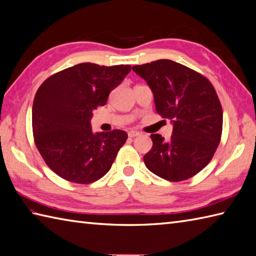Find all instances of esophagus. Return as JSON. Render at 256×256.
<instances>
[{
    "label": "esophagus",
    "mask_w": 256,
    "mask_h": 256,
    "mask_svg": "<svg viewBox=\"0 0 256 256\" xmlns=\"http://www.w3.org/2000/svg\"><path fill=\"white\" fill-rule=\"evenodd\" d=\"M138 135H141V133L138 132V131H130L128 132V136L130 138H136Z\"/></svg>",
    "instance_id": "esophagus-1"
}]
</instances>
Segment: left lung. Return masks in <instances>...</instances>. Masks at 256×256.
<instances>
[{
    "label": "left lung",
    "mask_w": 256,
    "mask_h": 256,
    "mask_svg": "<svg viewBox=\"0 0 256 256\" xmlns=\"http://www.w3.org/2000/svg\"><path fill=\"white\" fill-rule=\"evenodd\" d=\"M132 68L151 88L156 112L173 122L168 141L151 134L153 146L144 155L145 165L170 182L194 176L211 161L222 136V105L212 83L171 60Z\"/></svg>",
    "instance_id": "left-lung-1"
}]
</instances>
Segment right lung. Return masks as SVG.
Returning <instances> with one entry per match:
<instances>
[{
  "instance_id": "obj_1",
  "label": "right lung",
  "mask_w": 256,
  "mask_h": 256,
  "mask_svg": "<svg viewBox=\"0 0 256 256\" xmlns=\"http://www.w3.org/2000/svg\"><path fill=\"white\" fill-rule=\"evenodd\" d=\"M130 71L131 65L81 63L51 75L38 88L32 108L34 142L58 176L90 184L110 171L128 134H93L90 120Z\"/></svg>"
}]
</instances>
